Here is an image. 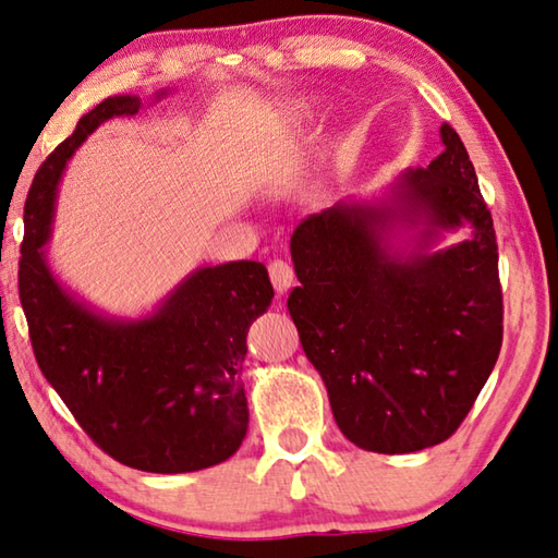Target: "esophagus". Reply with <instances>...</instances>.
Wrapping results in <instances>:
<instances>
[{"label":"esophagus","mask_w":558,"mask_h":558,"mask_svg":"<svg viewBox=\"0 0 558 558\" xmlns=\"http://www.w3.org/2000/svg\"><path fill=\"white\" fill-rule=\"evenodd\" d=\"M269 279L274 289H277V294H284V291H289L291 284H294V269H291V264L284 259H274L269 262Z\"/></svg>","instance_id":"1"}]
</instances>
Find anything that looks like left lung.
Wrapping results in <instances>:
<instances>
[{
	"instance_id": "left-lung-1",
	"label": "left lung",
	"mask_w": 558,
	"mask_h": 558,
	"mask_svg": "<svg viewBox=\"0 0 558 558\" xmlns=\"http://www.w3.org/2000/svg\"><path fill=\"white\" fill-rule=\"evenodd\" d=\"M445 150L408 170L386 205L339 203L291 234L301 284L289 314L322 373L336 425L368 452L405 454L450 437L485 388L501 349L499 254L468 150L440 125ZM424 225L408 258L387 232ZM473 236L429 252L442 229Z\"/></svg>"
}]
</instances>
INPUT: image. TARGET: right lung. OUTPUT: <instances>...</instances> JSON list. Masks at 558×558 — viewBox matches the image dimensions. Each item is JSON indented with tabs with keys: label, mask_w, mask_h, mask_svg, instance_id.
<instances>
[{
	"label": "right lung",
	"mask_w": 558,
	"mask_h": 558,
	"mask_svg": "<svg viewBox=\"0 0 558 558\" xmlns=\"http://www.w3.org/2000/svg\"><path fill=\"white\" fill-rule=\"evenodd\" d=\"M141 106L138 96L106 98L41 162L24 205L20 299L36 363L90 440L133 470L178 474L240 450L246 331L274 289L264 264L227 262L190 274L155 314L118 322L53 279L41 246L66 160L100 123Z\"/></svg>",
	"instance_id": "1"
}]
</instances>
